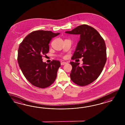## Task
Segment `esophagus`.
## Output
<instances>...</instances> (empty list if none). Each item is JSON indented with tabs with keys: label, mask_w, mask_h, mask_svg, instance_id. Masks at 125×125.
Here are the masks:
<instances>
[{
	"label": "esophagus",
	"mask_w": 125,
	"mask_h": 125,
	"mask_svg": "<svg viewBox=\"0 0 125 125\" xmlns=\"http://www.w3.org/2000/svg\"><path fill=\"white\" fill-rule=\"evenodd\" d=\"M67 64V63L65 62H63V61L61 62V65H64V64Z\"/></svg>",
	"instance_id": "esophagus-1"
}]
</instances>
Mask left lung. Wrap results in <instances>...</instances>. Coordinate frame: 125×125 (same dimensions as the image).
Returning a JSON list of instances; mask_svg holds the SVG:
<instances>
[{
    "label": "left lung",
    "instance_id": "obj_1",
    "mask_svg": "<svg viewBox=\"0 0 125 125\" xmlns=\"http://www.w3.org/2000/svg\"><path fill=\"white\" fill-rule=\"evenodd\" d=\"M71 34H80V41L72 56V60L83 58V65L71 62L72 69L70 74L73 83L80 86L94 82L102 72L106 62V47L104 39L93 27L82 25L71 31Z\"/></svg>",
    "mask_w": 125,
    "mask_h": 125
}]
</instances>
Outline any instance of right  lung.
<instances>
[{
  "mask_svg": "<svg viewBox=\"0 0 125 125\" xmlns=\"http://www.w3.org/2000/svg\"><path fill=\"white\" fill-rule=\"evenodd\" d=\"M51 31H35L28 34L19 45L17 61L25 77L32 85L44 88L52 84L61 66L60 61L50 63L42 61V57L49 51V42L59 35Z\"/></svg>",
  "mask_w": 125,
  "mask_h": 125,
  "instance_id": "1",
  "label": "right lung"
}]
</instances>
